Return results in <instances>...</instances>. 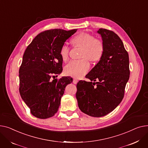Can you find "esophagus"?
Returning <instances> with one entry per match:
<instances>
[{
  "label": "esophagus",
  "instance_id": "obj_1",
  "mask_svg": "<svg viewBox=\"0 0 148 148\" xmlns=\"http://www.w3.org/2000/svg\"><path fill=\"white\" fill-rule=\"evenodd\" d=\"M77 82H78V81L76 79H74L73 81V83L75 84H76L77 83Z\"/></svg>",
  "mask_w": 148,
  "mask_h": 148
}]
</instances>
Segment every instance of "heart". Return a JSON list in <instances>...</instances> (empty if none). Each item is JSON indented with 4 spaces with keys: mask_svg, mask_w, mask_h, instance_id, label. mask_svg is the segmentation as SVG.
Masks as SVG:
<instances>
[{
    "mask_svg": "<svg viewBox=\"0 0 148 148\" xmlns=\"http://www.w3.org/2000/svg\"><path fill=\"white\" fill-rule=\"evenodd\" d=\"M71 42L73 46L82 47L81 57H87L92 62L99 60L103 54L104 45L103 42L88 33H82L74 36ZM70 48L66 45L60 48V55L63 61L68 58ZM88 60L84 58L78 60H71L65 67L67 75L75 77H81L85 75L90 69Z\"/></svg>",
    "mask_w": 148,
    "mask_h": 148,
    "instance_id": "b5f03b06",
    "label": "heart"
}]
</instances>
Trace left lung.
Segmentation results:
<instances>
[{
	"label": "left lung",
	"mask_w": 148,
	"mask_h": 148,
	"mask_svg": "<svg viewBox=\"0 0 148 148\" xmlns=\"http://www.w3.org/2000/svg\"><path fill=\"white\" fill-rule=\"evenodd\" d=\"M104 52L86 78L77 84L76 97L84 114L101 117L114 110L122 101L129 79V57L123 42L114 32L100 29Z\"/></svg>",
	"instance_id": "8db88e82"
}]
</instances>
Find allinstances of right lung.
Segmentation results:
<instances>
[{
	"label": "right lung",
	"instance_id": "add662e5",
	"mask_svg": "<svg viewBox=\"0 0 148 148\" xmlns=\"http://www.w3.org/2000/svg\"><path fill=\"white\" fill-rule=\"evenodd\" d=\"M76 31L46 30L38 34L24 52L19 70V90L31 114L36 118L53 116L66 86L73 81L70 76H62L59 80L51 77L62 72L60 48Z\"/></svg>",
	"mask_w": 148,
	"mask_h": 148
}]
</instances>
